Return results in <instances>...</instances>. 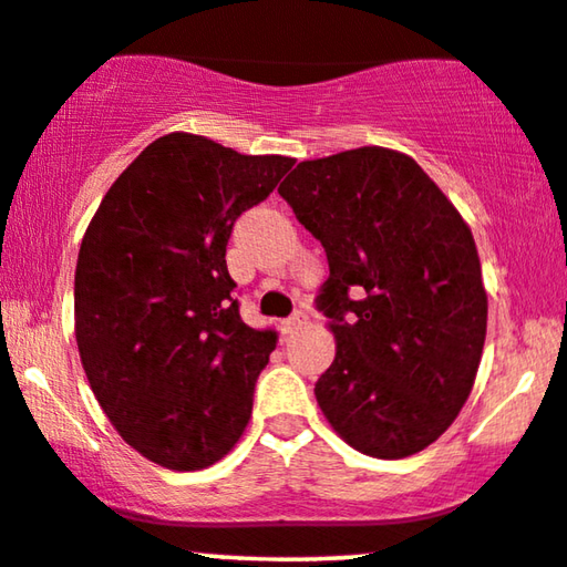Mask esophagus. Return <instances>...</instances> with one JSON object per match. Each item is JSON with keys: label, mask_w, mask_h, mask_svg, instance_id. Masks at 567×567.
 Segmentation results:
<instances>
[{"label": "esophagus", "mask_w": 567, "mask_h": 567, "mask_svg": "<svg viewBox=\"0 0 567 567\" xmlns=\"http://www.w3.org/2000/svg\"><path fill=\"white\" fill-rule=\"evenodd\" d=\"M306 323H308V316L302 313V310H295L290 318H285V321H282V331L285 333H292V331L302 329V326H306Z\"/></svg>", "instance_id": "obj_1"}]
</instances>
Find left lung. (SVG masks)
Listing matches in <instances>:
<instances>
[{"label": "left lung", "instance_id": "8db88e82", "mask_svg": "<svg viewBox=\"0 0 567 567\" xmlns=\"http://www.w3.org/2000/svg\"><path fill=\"white\" fill-rule=\"evenodd\" d=\"M277 193L329 259L316 298L337 339L316 382L323 416L370 457L426 450L465 405L485 344L467 223L411 156L380 146L300 162Z\"/></svg>", "mask_w": 567, "mask_h": 567}]
</instances>
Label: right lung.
I'll use <instances>...</instances> for the list:
<instances>
[{
	"mask_svg": "<svg viewBox=\"0 0 567 567\" xmlns=\"http://www.w3.org/2000/svg\"><path fill=\"white\" fill-rule=\"evenodd\" d=\"M295 158L169 133L107 189L74 275L76 347L117 434L156 465L203 470L241 440L277 344L238 316L226 246Z\"/></svg>",
	"mask_w": 567,
	"mask_h": 567,
	"instance_id": "obj_1",
	"label": "right lung"
}]
</instances>
